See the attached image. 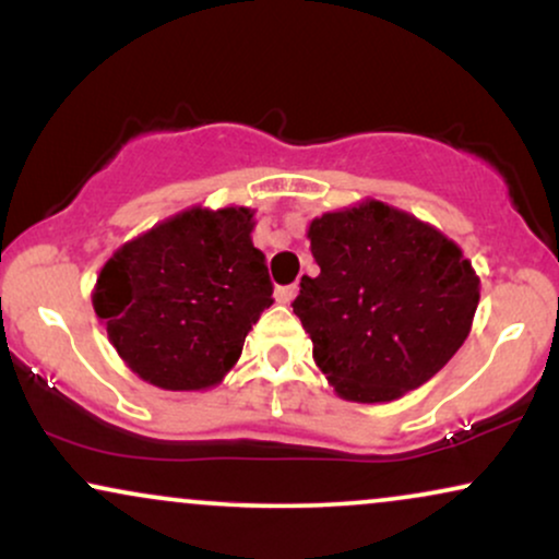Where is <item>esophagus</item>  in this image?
Returning a JSON list of instances; mask_svg holds the SVG:
<instances>
[{"label": "esophagus", "mask_w": 559, "mask_h": 559, "mask_svg": "<svg viewBox=\"0 0 559 559\" xmlns=\"http://www.w3.org/2000/svg\"><path fill=\"white\" fill-rule=\"evenodd\" d=\"M296 294H299V286L292 284V286H281L278 292H275V299L281 304H292L296 299Z\"/></svg>", "instance_id": "obj_1"}]
</instances>
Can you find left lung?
Listing matches in <instances>:
<instances>
[{
    "label": "left lung",
    "instance_id": "8db88e82",
    "mask_svg": "<svg viewBox=\"0 0 559 559\" xmlns=\"http://www.w3.org/2000/svg\"><path fill=\"white\" fill-rule=\"evenodd\" d=\"M307 237L320 275H304L292 307L343 400H397L467 341L479 278L436 227L364 201L314 218Z\"/></svg>",
    "mask_w": 559,
    "mask_h": 559
}]
</instances>
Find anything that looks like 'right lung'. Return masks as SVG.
<instances>
[{"mask_svg":"<svg viewBox=\"0 0 559 559\" xmlns=\"http://www.w3.org/2000/svg\"><path fill=\"white\" fill-rule=\"evenodd\" d=\"M252 211L193 206L126 242L103 265L92 307L133 373L159 390L216 386L273 304Z\"/></svg>","mask_w":559,"mask_h":559,"instance_id":"1","label":"right lung"}]
</instances>
